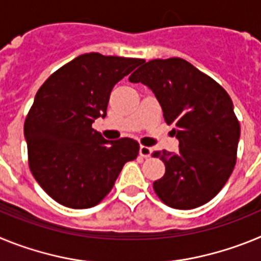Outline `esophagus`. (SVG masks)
<instances>
[{"label": "esophagus", "mask_w": 261, "mask_h": 261, "mask_svg": "<svg viewBox=\"0 0 261 261\" xmlns=\"http://www.w3.org/2000/svg\"><path fill=\"white\" fill-rule=\"evenodd\" d=\"M151 151H153L151 150V147L144 146V145H141V146H140V155L144 156V158H150Z\"/></svg>", "instance_id": "esophagus-1"}]
</instances>
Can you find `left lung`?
Wrapping results in <instances>:
<instances>
[{"label": "left lung", "instance_id": "1", "mask_svg": "<svg viewBox=\"0 0 261 261\" xmlns=\"http://www.w3.org/2000/svg\"><path fill=\"white\" fill-rule=\"evenodd\" d=\"M129 81L146 85L179 140V153L154 151L166 166L153 188L167 206L197 208L220 192L237 163L241 125L231 98L213 78L179 57L155 59Z\"/></svg>", "mask_w": 261, "mask_h": 261}]
</instances>
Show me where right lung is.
Listing matches in <instances>:
<instances>
[{
	"mask_svg": "<svg viewBox=\"0 0 261 261\" xmlns=\"http://www.w3.org/2000/svg\"><path fill=\"white\" fill-rule=\"evenodd\" d=\"M142 62L85 53L57 69L38 90L24 120L29 166L59 204L95 206L112 190L123 166L137 158V141H107L93 123L107 115L115 85Z\"/></svg>",
	"mask_w": 261,
	"mask_h": 261,
	"instance_id": "obj_1",
	"label": "right lung"
}]
</instances>
